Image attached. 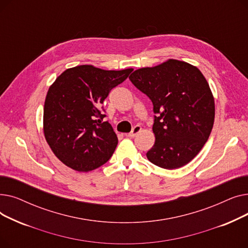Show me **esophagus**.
Segmentation results:
<instances>
[{"mask_svg": "<svg viewBox=\"0 0 248 248\" xmlns=\"http://www.w3.org/2000/svg\"><path fill=\"white\" fill-rule=\"evenodd\" d=\"M140 131H141V127H140V125H136V126H134L133 131H132L131 133H129V134H127L126 136L129 137V138H135Z\"/></svg>", "mask_w": 248, "mask_h": 248, "instance_id": "1", "label": "esophagus"}]
</instances>
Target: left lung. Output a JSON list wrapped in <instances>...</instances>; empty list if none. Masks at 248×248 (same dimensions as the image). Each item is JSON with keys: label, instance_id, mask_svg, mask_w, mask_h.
Segmentation results:
<instances>
[{"label": "left lung", "instance_id": "1", "mask_svg": "<svg viewBox=\"0 0 248 248\" xmlns=\"http://www.w3.org/2000/svg\"><path fill=\"white\" fill-rule=\"evenodd\" d=\"M128 78L154 106L155 140L148 160L168 170L187 165L205 145L214 124V97L204 75L187 62L169 59L140 68Z\"/></svg>", "mask_w": 248, "mask_h": 248}]
</instances>
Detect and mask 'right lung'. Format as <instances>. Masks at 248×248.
Listing matches in <instances>:
<instances>
[{
    "label": "right lung",
    "instance_id": "right-lung-1",
    "mask_svg": "<svg viewBox=\"0 0 248 248\" xmlns=\"http://www.w3.org/2000/svg\"><path fill=\"white\" fill-rule=\"evenodd\" d=\"M133 70L80 65L65 70L50 86L44 104V135L64 165L88 172L110 159L119 140L110 124L102 122L107 115L101 104Z\"/></svg>",
    "mask_w": 248,
    "mask_h": 248
}]
</instances>
